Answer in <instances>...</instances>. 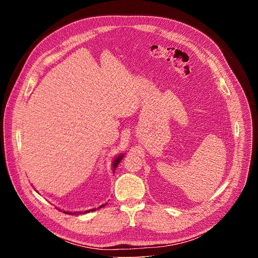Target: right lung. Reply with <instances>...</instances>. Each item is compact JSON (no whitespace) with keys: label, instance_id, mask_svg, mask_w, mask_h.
Segmentation results:
<instances>
[{"label":"right lung","instance_id":"right-lung-1","mask_svg":"<svg viewBox=\"0 0 258 258\" xmlns=\"http://www.w3.org/2000/svg\"><path fill=\"white\" fill-rule=\"evenodd\" d=\"M123 157H124V154H119L117 157H115V158H114V160H113V163H112L113 172H115V170H116V168H117L118 164L120 163V161H121L122 159H123ZM105 205H106V203H105V204H102L101 206H99L98 208H93V209H89V210H86V211H74V212H71V211H64V210H62V212H63V213H67V214H72V215L86 214V213H89V212H92V211L97 210V209H99V208H101V207H104ZM58 210H60V209H58ZM60 211H61V210H60Z\"/></svg>","mask_w":258,"mask_h":258}]
</instances>
